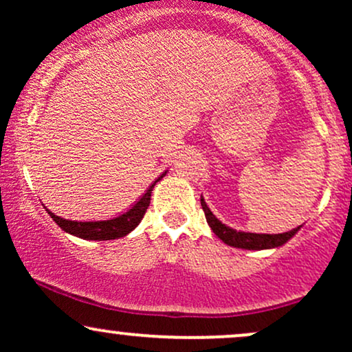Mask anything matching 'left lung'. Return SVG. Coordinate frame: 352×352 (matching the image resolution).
Returning <instances> with one entry per match:
<instances>
[{
    "instance_id": "1",
    "label": "left lung",
    "mask_w": 352,
    "mask_h": 352,
    "mask_svg": "<svg viewBox=\"0 0 352 352\" xmlns=\"http://www.w3.org/2000/svg\"><path fill=\"white\" fill-rule=\"evenodd\" d=\"M201 208L205 212V218H207L210 228L213 230V233L220 238L223 243L230 246H235V248H243V250H272L283 246L286 241H289L296 235L298 228L289 230V232L278 233V235H270V233H250V232H241V230H235L232 227H227L225 223H221L218 218L213 215L212 210L208 208V205L205 204L204 197H200Z\"/></svg>"
}]
</instances>
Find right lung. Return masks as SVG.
<instances>
[{
  "label": "right lung",
  "instance_id": "1",
  "mask_svg": "<svg viewBox=\"0 0 352 352\" xmlns=\"http://www.w3.org/2000/svg\"><path fill=\"white\" fill-rule=\"evenodd\" d=\"M164 172L159 179H155L151 184V187L145 190V193L140 197L139 200L132 205L131 208L125 210L124 213L117 215L111 220H91V221H78V220H66V218L54 215L51 210L46 208V212L50 213L52 220L59 225L60 228L64 230L69 235H74L78 238H82V240H96V241H102V240H116V238H122L125 235L134 230L137 225L140 223L145 212H147L148 204H151V197H152V190L155 187V184L159 180H162L165 177Z\"/></svg>",
  "mask_w": 352,
  "mask_h": 352
}]
</instances>
